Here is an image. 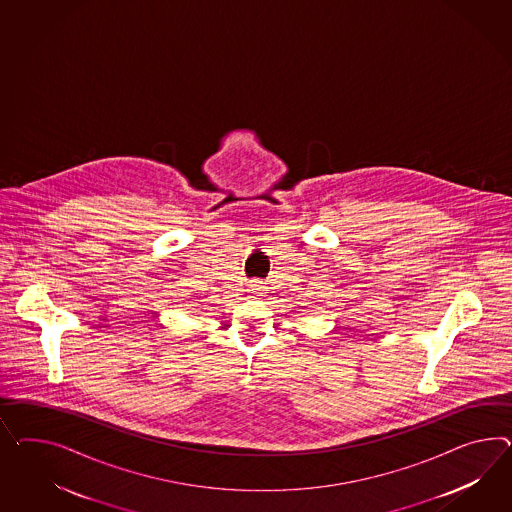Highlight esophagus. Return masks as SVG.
<instances>
[{"instance_id": "34e87169", "label": "esophagus", "mask_w": 512, "mask_h": 512, "mask_svg": "<svg viewBox=\"0 0 512 512\" xmlns=\"http://www.w3.org/2000/svg\"><path fill=\"white\" fill-rule=\"evenodd\" d=\"M261 289H263V287H261L259 283H251V292H253L255 296H257V294H261Z\"/></svg>"}]
</instances>
